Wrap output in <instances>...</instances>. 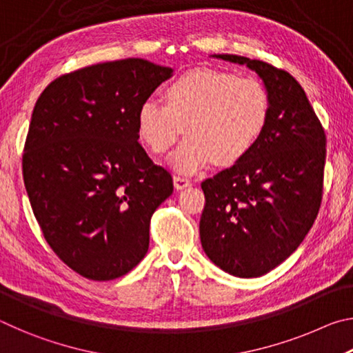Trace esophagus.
Listing matches in <instances>:
<instances>
[{
	"mask_svg": "<svg viewBox=\"0 0 353 353\" xmlns=\"http://www.w3.org/2000/svg\"><path fill=\"white\" fill-rule=\"evenodd\" d=\"M191 185V181L185 176H174V187L176 190H183Z\"/></svg>",
	"mask_w": 353,
	"mask_h": 353,
	"instance_id": "obj_1",
	"label": "esophagus"
}]
</instances>
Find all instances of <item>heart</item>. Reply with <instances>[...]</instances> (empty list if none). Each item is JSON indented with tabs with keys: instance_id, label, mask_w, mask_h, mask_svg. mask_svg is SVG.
Returning <instances> with one entry per match:
<instances>
[{
	"instance_id": "obj_1",
	"label": "heart",
	"mask_w": 353,
	"mask_h": 353,
	"mask_svg": "<svg viewBox=\"0 0 353 353\" xmlns=\"http://www.w3.org/2000/svg\"><path fill=\"white\" fill-rule=\"evenodd\" d=\"M165 101L141 103L140 139L154 154L165 155L187 132L172 163L188 172L210 160L240 162L260 140L270 117V97L259 81L219 70L183 73L166 87Z\"/></svg>"
}]
</instances>
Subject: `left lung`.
I'll use <instances>...</instances> for the list:
<instances>
[{
  "label": "left lung",
  "instance_id": "8db88e82",
  "mask_svg": "<svg viewBox=\"0 0 353 353\" xmlns=\"http://www.w3.org/2000/svg\"><path fill=\"white\" fill-rule=\"evenodd\" d=\"M265 82L270 117L246 157L201 183L199 232L205 254L236 277H260L299 248L324 193L325 132L305 92L288 71L234 54Z\"/></svg>",
  "mask_w": 353,
  "mask_h": 353
}]
</instances>
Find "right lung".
Segmentation results:
<instances>
[{"label":"right lung","mask_w":353,"mask_h":353,"mask_svg":"<svg viewBox=\"0 0 353 353\" xmlns=\"http://www.w3.org/2000/svg\"><path fill=\"white\" fill-rule=\"evenodd\" d=\"M172 70L145 59L59 76L35 103L23 179L46 243L74 272L113 280L149 248L172 177L139 143L137 113Z\"/></svg>","instance_id":"add662e5"}]
</instances>
